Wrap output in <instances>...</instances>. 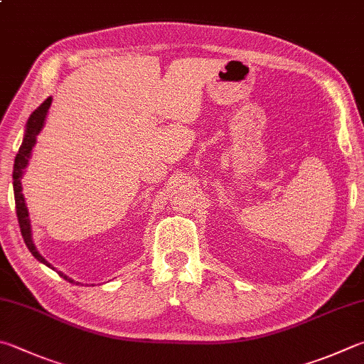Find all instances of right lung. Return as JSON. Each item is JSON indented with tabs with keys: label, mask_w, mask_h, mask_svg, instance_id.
Instances as JSON below:
<instances>
[{
	"label": "right lung",
	"mask_w": 364,
	"mask_h": 364,
	"mask_svg": "<svg viewBox=\"0 0 364 364\" xmlns=\"http://www.w3.org/2000/svg\"><path fill=\"white\" fill-rule=\"evenodd\" d=\"M50 103H52V97H48L35 111H33L28 117V121H26L23 140H22L21 148H18V153H17L16 161H14V171H12V180H14V183H12V186H14L17 220H18V226H21V232H22L25 245L28 247L31 255L35 256L39 262H43L48 267H50L52 270H55V267H52L50 262L46 261L44 257L39 255V251L35 247V242H33V234H31L30 213H28V208H26V202H25V197L22 193V189H23L22 188V176L25 173V168H26V165H28V161L31 157V151L36 144V138L39 134H41V130L46 124V117H48ZM58 275L63 277V279L68 280L70 283H75V280H71L70 277L65 275L63 272H58Z\"/></svg>",
	"instance_id": "obj_1"
}]
</instances>
